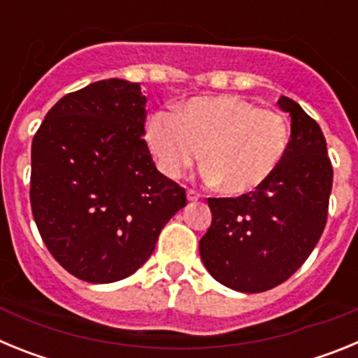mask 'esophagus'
I'll return each mask as SVG.
<instances>
[{
    "mask_svg": "<svg viewBox=\"0 0 358 358\" xmlns=\"http://www.w3.org/2000/svg\"><path fill=\"white\" fill-rule=\"evenodd\" d=\"M186 199H188L189 202H197L199 199H201V195H199L195 189H188V192H186Z\"/></svg>",
    "mask_w": 358,
    "mask_h": 358,
    "instance_id": "34e87169",
    "label": "esophagus"
}]
</instances>
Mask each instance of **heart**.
Returning a JSON list of instances; mask_svg holds the SVG:
<instances>
[{
    "mask_svg": "<svg viewBox=\"0 0 358 358\" xmlns=\"http://www.w3.org/2000/svg\"><path fill=\"white\" fill-rule=\"evenodd\" d=\"M145 141L169 179H179L204 156V179L236 197L256 192L280 169L290 125L278 110L238 94L195 96L177 106L176 115H152Z\"/></svg>",
    "mask_w": 358,
    "mask_h": 358,
    "instance_id": "1",
    "label": "heart"
}]
</instances>
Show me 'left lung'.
<instances>
[{
	"mask_svg": "<svg viewBox=\"0 0 358 358\" xmlns=\"http://www.w3.org/2000/svg\"><path fill=\"white\" fill-rule=\"evenodd\" d=\"M278 106L292 122L280 169L251 194L208 199L213 218L199 242L201 260L218 283L238 292H264L289 280L327 226L334 181L327 140L299 103L281 96Z\"/></svg>",
	"mask_w": 358,
	"mask_h": 358,
	"instance_id": "left-lung-1",
	"label": "left lung"
}]
</instances>
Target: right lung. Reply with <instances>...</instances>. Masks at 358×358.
<instances>
[{"instance_id":"add662e5","label":"right lung","mask_w":358,"mask_h":358,"mask_svg":"<svg viewBox=\"0 0 358 358\" xmlns=\"http://www.w3.org/2000/svg\"><path fill=\"white\" fill-rule=\"evenodd\" d=\"M145 103L138 82H93L62 96L34 136V220L53 258L78 280L131 276L186 206L185 188L152 161Z\"/></svg>"}]
</instances>
